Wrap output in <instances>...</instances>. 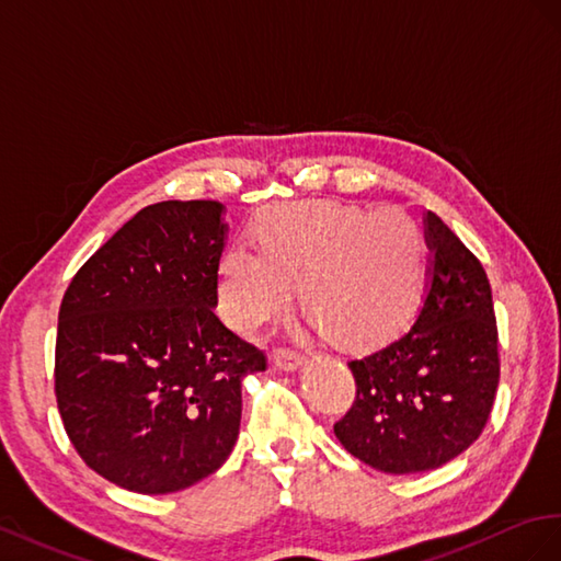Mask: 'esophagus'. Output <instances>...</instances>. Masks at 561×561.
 Masks as SVG:
<instances>
[{
  "instance_id": "1",
  "label": "esophagus",
  "mask_w": 561,
  "mask_h": 561,
  "mask_svg": "<svg viewBox=\"0 0 561 561\" xmlns=\"http://www.w3.org/2000/svg\"><path fill=\"white\" fill-rule=\"evenodd\" d=\"M272 362H275V366L279 371H286V374H294L298 371L302 364H306V357L302 355H296V352H289V350H277L275 357H272Z\"/></svg>"
}]
</instances>
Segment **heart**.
<instances>
[{"mask_svg":"<svg viewBox=\"0 0 561 561\" xmlns=\"http://www.w3.org/2000/svg\"><path fill=\"white\" fill-rule=\"evenodd\" d=\"M261 253L234 244L218 261V312L255 339L300 306L341 350L390 343L419 310L425 237L407 211L294 202L255 220Z\"/></svg>","mask_w":561,"mask_h":561,"instance_id":"heart-1","label":"heart"}]
</instances>
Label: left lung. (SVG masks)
Wrapping results in <instances>:
<instances>
[{
  "instance_id": "left-lung-1",
  "label": "left lung",
  "mask_w": 561,
  "mask_h": 561,
  "mask_svg": "<svg viewBox=\"0 0 561 561\" xmlns=\"http://www.w3.org/2000/svg\"><path fill=\"white\" fill-rule=\"evenodd\" d=\"M425 296L413 324L350 362L357 399L335 437L366 466L437 470L482 435L499 388V329L486 272L435 214L423 216Z\"/></svg>"
}]
</instances>
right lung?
<instances>
[{
  "label": "right lung",
  "instance_id": "1",
  "mask_svg": "<svg viewBox=\"0 0 561 561\" xmlns=\"http://www.w3.org/2000/svg\"><path fill=\"white\" fill-rule=\"evenodd\" d=\"M226 239L220 202L146 206L62 296L60 419L87 466L126 491H183L234 449L242 382L265 357L214 312Z\"/></svg>",
  "mask_w": 561,
  "mask_h": 561
}]
</instances>
